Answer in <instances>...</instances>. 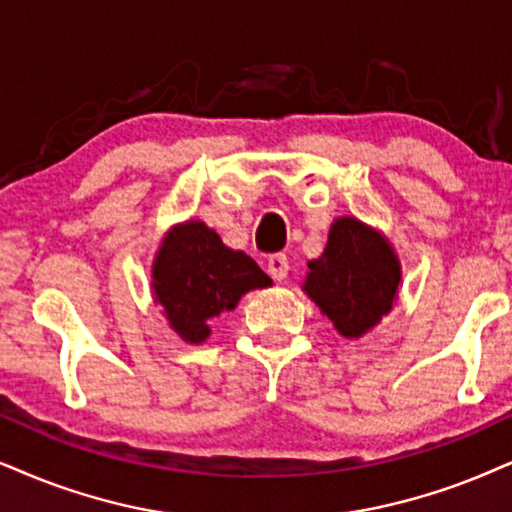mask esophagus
<instances>
[{"label": "esophagus", "instance_id": "esophagus-1", "mask_svg": "<svg viewBox=\"0 0 512 512\" xmlns=\"http://www.w3.org/2000/svg\"><path fill=\"white\" fill-rule=\"evenodd\" d=\"M267 269L274 281H286L288 278V257L283 255V252H276V255H271L267 260Z\"/></svg>", "mask_w": 512, "mask_h": 512}]
</instances>
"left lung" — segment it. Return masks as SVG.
I'll use <instances>...</instances> for the list:
<instances>
[{"instance_id":"8db88e82","label":"left lung","mask_w":512,"mask_h":512,"mask_svg":"<svg viewBox=\"0 0 512 512\" xmlns=\"http://www.w3.org/2000/svg\"><path fill=\"white\" fill-rule=\"evenodd\" d=\"M307 267L302 290L345 338H361L378 326L397 300V255L385 236L357 217L335 219L326 250Z\"/></svg>"}]
</instances>
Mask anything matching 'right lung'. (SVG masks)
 Returning a JSON list of instances; mask_svg holds the SVG:
<instances>
[{"instance_id": "1", "label": "right lung", "mask_w": 512, "mask_h": 512, "mask_svg": "<svg viewBox=\"0 0 512 512\" xmlns=\"http://www.w3.org/2000/svg\"><path fill=\"white\" fill-rule=\"evenodd\" d=\"M271 278L252 257L231 250L217 231L198 219L172 226L153 260V295L172 331L198 345L210 335V321L236 309L238 300Z\"/></svg>"}]
</instances>
